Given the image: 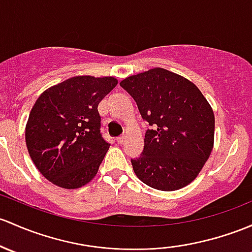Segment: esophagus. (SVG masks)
Here are the masks:
<instances>
[{
    "mask_svg": "<svg viewBox=\"0 0 252 252\" xmlns=\"http://www.w3.org/2000/svg\"><path fill=\"white\" fill-rule=\"evenodd\" d=\"M116 140H117V142H118V144L121 145V144H123L124 141H126V136H118L117 139H116Z\"/></svg>",
    "mask_w": 252,
    "mask_h": 252,
    "instance_id": "1",
    "label": "esophagus"
}]
</instances>
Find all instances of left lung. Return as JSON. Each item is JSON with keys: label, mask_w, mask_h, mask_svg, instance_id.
I'll return each mask as SVG.
<instances>
[{"label": "left lung", "mask_w": 252, "mask_h": 252, "mask_svg": "<svg viewBox=\"0 0 252 252\" xmlns=\"http://www.w3.org/2000/svg\"><path fill=\"white\" fill-rule=\"evenodd\" d=\"M121 86L150 126L141 156L131 159L136 176L159 190L187 186L213 150L215 117L210 105L192 82L165 68L126 77Z\"/></svg>", "instance_id": "1"}]
</instances>
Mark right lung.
I'll use <instances>...</instances> for the list:
<instances>
[{"label":"right lung","instance_id":"add662e5","mask_svg":"<svg viewBox=\"0 0 252 252\" xmlns=\"http://www.w3.org/2000/svg\"><path fill=\"white\" fill-rule=\"evenodd\" d=\"M117 86L113 77L77 76L42 93L25 139L39 173L63 189H79L97 173L108 150L97 105Z\"/></svg>","mask_w":252,"mask_h":252}]
</instances>
